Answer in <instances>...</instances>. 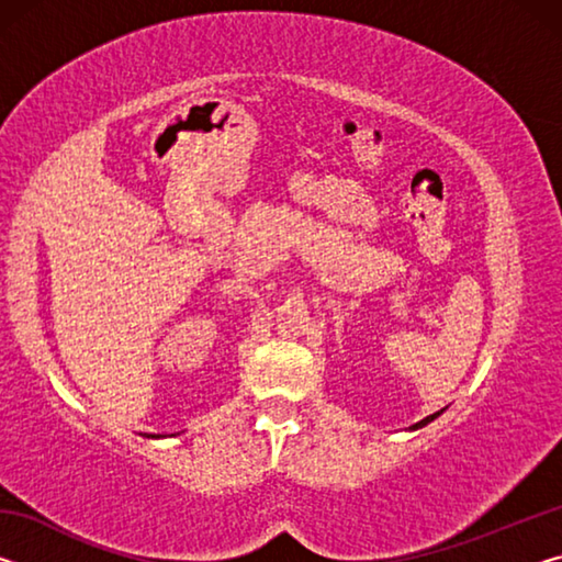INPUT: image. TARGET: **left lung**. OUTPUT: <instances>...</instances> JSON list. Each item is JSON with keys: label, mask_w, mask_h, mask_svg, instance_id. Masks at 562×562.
I'll use <instances>...</instances> for the list:
<instances>
[{"label": "left lung", "mask_w": 562, "mask_h": 562, "mask_svg": "<svg viewBox=\"0 0 562 562\" xmlns=\"http://www.w3.org/2000/svg\"><path fill=\"white\" fill-rule=\"evenodd\" d=\"M443 414V408H441V412H436V414H431V416H426V418H422V422H418V424H414L412 426V429H422V426H426V424H431L434 422V418L436 416H441Z\"/></svg>", "instance_id": "left-lung-1"}]
</instances>
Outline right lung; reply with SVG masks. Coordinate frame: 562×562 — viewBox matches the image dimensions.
<instances>
[{"mask_svg":"<svg viewBox=\"0 0 562 562\" xmlns=\"http://www.w3.org/2000/svg\"><path fill=\"white\" fill-rule=\"evenodd\" d=\"M150 439H160V436H156V434H150Z\"/></svg>","mask_w":562,"mask_h":562,"instance_id":"1","label":"right lung"}]
</instances>
